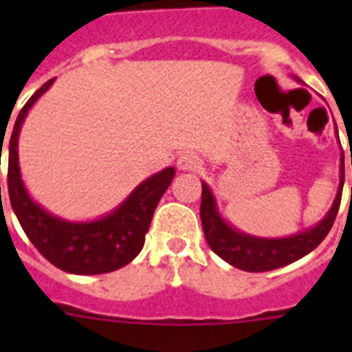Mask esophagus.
<instances>
[{"label":"esophagus","mask_w":352,"mask_h":352,"mask_svg":"<svg viewBox=\"0 0 352 352\" xmlns=\"http://www.w3.org/2000/svg\"><path fill=\"white\" fill-rule=\"evenodd\" d=\"M177 168L182 171H195L201 168V159L193 153H182L177 160Z\"/></svg>","instance_id":"esophagus-1"}]
</instances>
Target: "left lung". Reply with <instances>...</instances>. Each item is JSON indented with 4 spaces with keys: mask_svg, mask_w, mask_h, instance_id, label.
<instances>
[{
    "mask_svg": "<svg viewBox=\"0 0 352 352\" xmlns=\"http://www.w3.org/2000/svg\"><path fill=\"white\" fill-rule=\"evenodd\" d=\"M338 133V131H336ZM352 164V159H351ZM344 151L340 160V186L333 206L318 225L289 237H257L237 230L219 214L217 203L210 186L203 182V199H201V223L204 237L210 248L232 267L246 272H267L274 268L298 261L309 252L316 248L329 230L338 214L342 190H344Z\"/></svg>",
    "mask_w": 352,
    "mask_h": 352,
    "instance_id": "8db88e82",
    "label": "left lung"
}]
</instances>
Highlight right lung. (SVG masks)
I'll list each match as a JSON object with an SVG mask.
<instances>
[{
	"mask_svg": "<svg viewBox=\"0 0 352 352\" xmlns=\"http://www.w3.org/2000/svg\"><path fill=\"white\" fill-rule=\"evenodd\" d=\"M52 82L54 78L45 82L30 96L14 122L12 135L8 140V199L30 243L54 267L80 276L113 272L131 263L142 250L153 212L173 181L175 168L170 166L148 177L117 208L100 219L65 221L47 212L32 201L21 181L18 138L29 109L51 87ZM0 151H3V146Z\"/></svg>",
	"mask_w": 352,
	"mask_h": 352,
	"instance_id": "1",
	"label": "right lung"
}]
</instances>
